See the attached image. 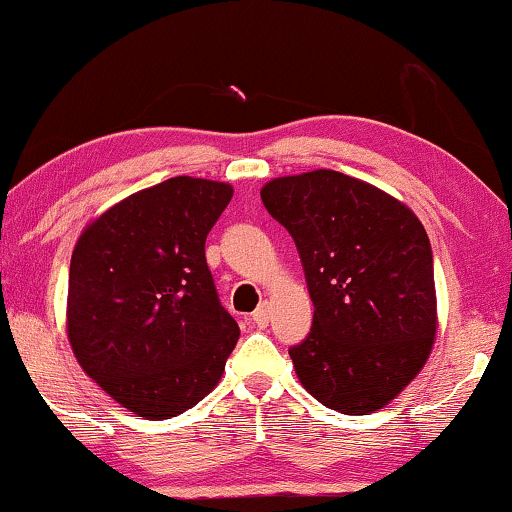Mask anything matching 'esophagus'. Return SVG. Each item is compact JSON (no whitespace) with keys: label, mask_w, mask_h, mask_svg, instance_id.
<instances>
[{"label":"esophagus","mask_w":512,"mask_h":512,"mask_svg":"<svg viewBox=\"0 0 512 512\" xmlns=\"http://www.w3.org/2000/svg\"><path fill=\"white\" fill-rule=\"evenodd\" d=\"M269 318H271V313H269V304H259V306H257V311L253 313L255 325L264 329L266 325H269Z\"/></svg>","instance_id":"1"}]
</instances>
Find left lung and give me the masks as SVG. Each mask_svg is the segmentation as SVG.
<instances>
[{"mask_svg":"<svg viewBox=\"0 0 512 512\" xmlns=\"http://www.w3.org/2000/svg\"><path fill=\"white\" fill-rule=\"evenodd\" d=\"M259 194L297 243L315 306L311 331L290 348L301 385L345 415L387 406L422 371L436 336L422 222L376 185L331 169L273 178Z\"/></svg>","mask_w":512,"mask_h":512,"instance_id":"obj_1","label":"left lung"}]
</instances>
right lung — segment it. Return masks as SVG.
Masks as SVG:
<instances>
[{
  "mask_svg": "<svg viewBox=\"0 0 512 512\" xmlns=\"http://www.w3.org/2000/svg\"><path fill=\"white\" fill-rule=\"evenodd\" d=\"M232 194L227 183L169 178L92 220L71 255V350L111 399L146 420L197 406L239 341L204 253Z\"/></svg>",
  "mask_w": 512,
  "mask_h": 512,
  "instance_id": "1",
  "label": "right lung"
}]
</instances>
